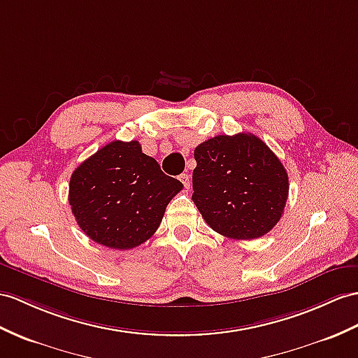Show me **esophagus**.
<instances>
[{"label": "esophagus", "mask_w": 358, "mask_h": 358, "mask_svg": "<svg viewBox=\"0 0 358 358\" xmlns=\"http://www.w3.org/2000/svg\"><path fill=\"white\" fill-rule=\"evenodd\" d=\"M179 180L182 182V184H184V187L188 189L189 188V184H191V180H189V176H188V174H180V176H179Z\"/></svg>", "instance_id": "esophagus-1"}]
</instances>
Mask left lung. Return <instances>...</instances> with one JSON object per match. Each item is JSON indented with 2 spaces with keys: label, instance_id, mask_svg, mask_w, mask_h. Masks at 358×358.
<instances>
[{
  "label": "left lung",
  "instance_id": "1",
  "mask_svg": "<svg viewBox=\"0 0 358 358\" xmlns=\"http://www.w3.org/2000/svg\"><path fill=\"white\" fill-rule=\"evenodd\" d=\"M193 202L224 237L254 240L280 222L289 176L266 143L252 134L219 135L194 149Z\"/></svg>",
  "mask_w": 358,
  "mask_h": 358
}]
</instances>
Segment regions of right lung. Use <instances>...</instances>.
Instances as JSON below:
<instances>
[{
  "mask_svg": "<svg viewBox=\"0 0 358 358\" xmlns=\"http://www.w3.org/2000/svg\"><path fill=\"white\" fill-rule=\"evenodd\" d=\"M182 188L138 141H112L74 170L68 202L92 241L127 250L152 237Z\"/></svg>",
  "mask_w": 358,
  "mask_h": 358,
  "instance_id": "1",
  "label": "right lung"
}]
</instances>
